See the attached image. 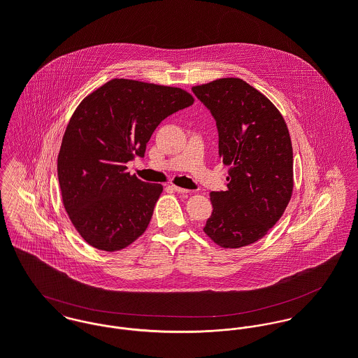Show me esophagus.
Here are the masks:
<instances>
[{"instance_id": "obj_1", "label": "esophagus", "mask_w": 358, "mask_h": 358, "mask_svg": "<svg viewBox=\"0 0 358 358\" xmlns=\"http://www.w3.org/2000/svg\"><path fill=\"white\" fill-rule=\"evenodd\" d=\"M171 189L173 190V192H176V193H189V190L187 189H182V187H179V186H171Z\"/></svg>"}]
</instances>
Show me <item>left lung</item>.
Returning a JSON list of instances; mask_svg holds the SVG:
<instances>
[{
	"mask_svg": "<svg viewBox=\"0 0 358 358\" xmlns=\"http://www.w3.org/2000/svg\"><path fill=\"white\" fill-rule=\"evenodd\" d=\"M210 110L219 132V157L230 166L226 192H212L205 234L222 248L263 238L280 220L294 192V153L278 108L241 78L227 77L192 88Z\"/></svg>",
	"mask_w": 358,
	"mask_h": 358,
	"instance_id": "left-lung-1",
	"label": "left lung"
}]
</instances>
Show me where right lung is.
<instances>
[{
    "mask_svg": "<svg viewBox=\"0 0 358 358\" xmlns=\"http://www.w3.org/2000/svg\"><path fill=\"white\" fill-rule=\"evenodd\" d=\"M194 98L182 88L113 78L83 99L64 131L57 178L64 209L92 247L114 252L148 229L162 193L131 175L158 124Z\"/></svg>",
    "mask_w": 358,
    "mask_h": 358,
    "instance_id": "obj_1",
    "label": "right lung"
}]
</instances>
